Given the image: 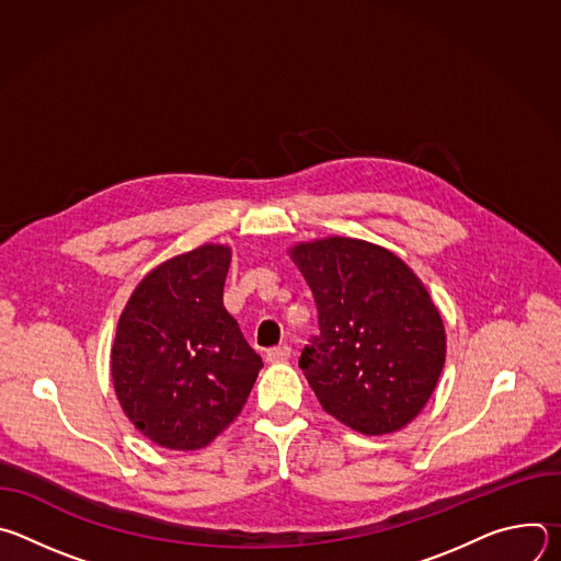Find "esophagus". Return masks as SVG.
Masks as SVG:
<instances>
[{
    "mask_svg": "<svg viewBox=\"0 0 561 561\" xmlns=\"http://www.w3.org/2000/svg\"><path fill=\"white\" fill-rule=\"evenodd\" d=\"M288 357H290V346L288 344H282V346H275V348L266 351V362H271V364L286 362Z\"/></svg>",
    "mask_w": 561,
    "mask_h": 561,
    "instance_id": "1",
    "label": "esophagus"
}]
</instances>
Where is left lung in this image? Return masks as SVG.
<instances>
[{"instance_id":"8db88e82","label":"left lung","mask_w":561,"mask_h":561,"mask_svg":"<svg viewBox=\"0 0 561 561\" xmlns=\"http://www.w3.org/2000/svg\"><path fill=\"white\" fill-rule=\"evenodd\" d=\"M290 257L317 306L319 335L299 368L322 409L364 435L411 424L446 359V333L420 277L390 251L351 237L297 244Z\"/></svg>"}]
</instances>
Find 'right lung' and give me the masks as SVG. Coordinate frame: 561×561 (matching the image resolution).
<instances>
[{"label":"right lung","instance_id":"obj_1","mask_svg":"<svg viewBox=\"0 0 561 561\" xmlns=\"http://www.w3.org/2000/svg\"><path fill=\"white\" fill-rule=\"evenodd\" d=\"M230 249L204 244L150 271L117 324L111 373L133 426L171 450L210 444L239 413L262 357L224 308Z\"/></svg>","mask_w":561,"mask_h":561}]
</instances>
